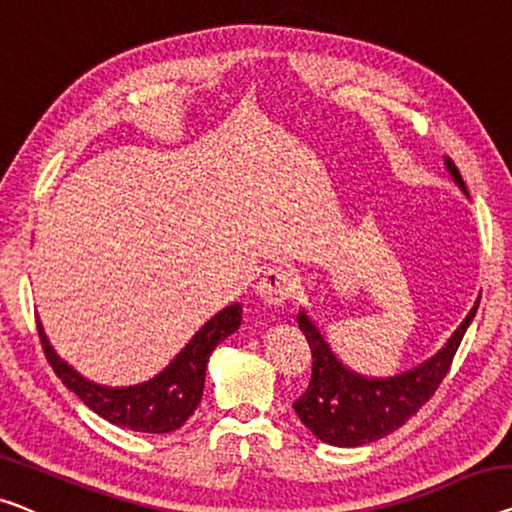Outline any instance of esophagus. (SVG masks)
I'll use <instances>...</instances> for the list:
<instances>
[{
  "mask_svg": "<svg viewBox=\"0 0 512 512\" xmlns=\"http://www.w3.org/2000/svg\"><path fill=\"white\" fill-rule=\"evenodd\" d=\"M294 289H296V278L292 271L285 269V266H273V269L266 271L257 282L259 299H262L266 305H273V308L292 299Z\"/></svg>",
  "mask_w": 512,
  "mask_h": 512,
  "instance_id": "34e87169",
  "label": "esophagus"
}]
</instances>
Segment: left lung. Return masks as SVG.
<instances>
[{"instance_id": "8db88e82", "label": "left lung", "mask_w": 512, "mask_h": 512, "mask_svg": "<svg viewBox=\"0 0 512 512\" xmlns=\"http://www.w3.org/2000/svg\"><path fill=\"white\" fill-rule=\"evenodd\" d=\"M444 165L457 188L467 195L462 174L451 158H444ZM480 296L457 326L455 333L448 338L425 363L416 365L402 375L395 377H363L349 370L345 363L335 356L329 342L317 329V324L299 312V329L305 333L312 352V377L305 393L294 402V411L299 414L301 423L322 439L324 444L340 448H356L372 444L386 434L398 430L407 418L416 414L423 404L432 398L441 379L451 368L453 356L467 333L471 319L476 317Z\"/></svg>"}]
</instances>
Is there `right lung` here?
<instances>
[{"instance_id":"obj_1","label":"right lung","mask_w":512,"mask_h":512,"mask_svg":"<svg viewBox=\"0 0 512 512\" xmlns=\"http://www.w3.org/2000/svg\"><path fill=\"white\" fill-rule=\"evenodd\" d=\"M36 326L45 358L55 375L91 411H96L112 425L128 427V430L165 434L179 430L193 416L202 400L209 356L218 347V342H223L241 326V305H227L218 315H213L160 375L144 384L126 388L101 386L82 377L64 358L57 356L41 322H36Z\"/></svg>"}]
</instances>
